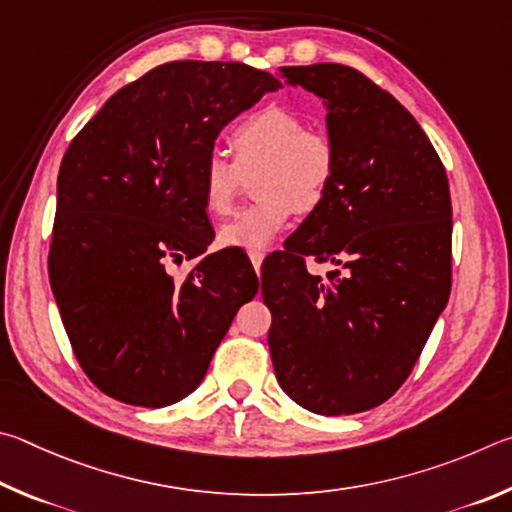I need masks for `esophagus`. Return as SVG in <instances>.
<instances>
[{
    "mask_svg": "<svg viewBox=\"0 0 512 512\" xmlns=\"http://www.w3.org/2000/svg\"><path fill=\"white\" fill-rule=\"evenodd\" d=\"M249 258H251V265H254L256 274L261 272V265H263V258H265L263 251H249Z\"/></svg>",
    "mask_w": 512,
    "mask_h": 512,
    "instance_id": "esophagus-1",
    "label": "esophagus"
}]
</instances>
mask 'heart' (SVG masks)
Here are the masks:
<instances>
[{"instance_id":"b5f03b06","label":"heart","mask_w":512,"mask_h":512,"mask_svg":"<svg viewBox=\"0 0 512 512\" xmlns=\"http://www.w3.org/2000/svg\"><path fill=\"white\" fill-rule=\"evenodd\" d=\"M229 143L236 161L222 152L206 155L200 188L206 211L227 215L236 204L240 170L261 164L256 195L261 200L220 229V245L263 251L288 227L294 211H315L337 175V146L324 130L306 128L297 112L267 105L233 125Z\"/></svg>"}]
</instances>
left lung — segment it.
I'll use <instances>...</instances> for the list:
<instances>
[{"mask_svg":"<svg viewBox=\"0 0 512 512\" xmlns=\"http://www.w3.org/2000/svg\"><path fill=\"white\" fill-rule=\"evenodd\" d=\"M324 98L330 193L263 265L276 380L321 416L382 405L409 378L452 288V200L418 121L353 67H283ZM333 262L326 280L305 258ZM261 279V281H263Z\"/></svg>","mask_w":512,"mask_h":512,"instance_id":"1","label":"left lung"}]
</instances>
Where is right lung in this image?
<instances>
[{"mask_svg":"<svg viewBox=\"0 0 512 512\" xmlns=\"http://www.w3.org/2000/svg\"><path fill=\"white\" fill-rule=\"evenodd\" d=\"M281 80L242 62L177 60L121 87L62 157L49 281L80 369L105 396L159 409L209 369L256 297L249 258L211 254L200 170L231 119Z\"/></svg>","mask_w":512,"mask_h":512,"instance_id":"1","label":"right lung"}]
</instances>
